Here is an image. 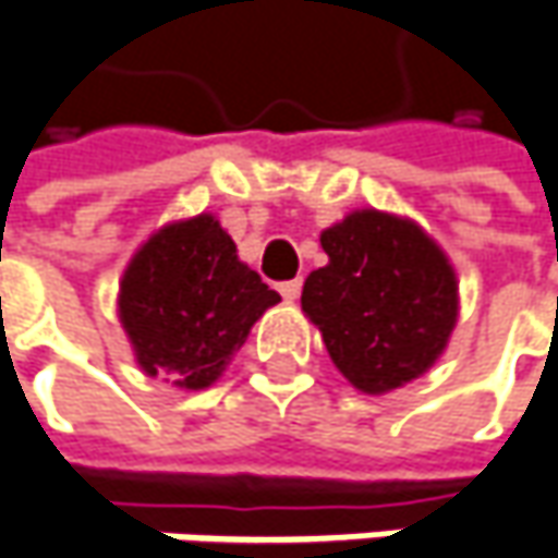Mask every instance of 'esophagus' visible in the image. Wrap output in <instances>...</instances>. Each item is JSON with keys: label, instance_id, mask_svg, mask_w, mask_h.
Returning <instances> with one entry per match:
<instances>
[{"label": "esophagus", "instance_id": "34e87169", "mask_svg": "<svg viewBox=\"0 0 558 558\" xmlns=\"http://www.w3.org/2000/svg\"><path fill=\"white\" fill-rule=\"evenodd\" d=\"M278 290H280V296H283L287 303H293V300L300 296V290H303V280H300V278L283 280V283H280Z\"/></svg>", "mask_w": 558, "mask_h": 558}]
</instances>
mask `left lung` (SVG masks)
<instances>
[{
  "label": "left lung",
  "instance_id": "1",
  "mask_svg": "<svg viewBox=\"0 0 558 558\" xmlns=\"http://www.w3.org/2000/svg\"><path fill=\"white\" fill-rule=\"evenodd\" d=\"M322 248L328 265L306 278L300 303L341 376L366 395L423 376L458 322L448 255L413 220L376 208L328 227Z\"/></svg>",
  "mask_w": 558,
  "mask_h": 558
}]
</instances>
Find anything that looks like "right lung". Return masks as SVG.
I'll return each mask as SVG.
<instances>
[{
    "instance_id": "1",
    "label": "right lung",
    "mask_w": 558,
    "mask_h": 558,
    "mask_svg": "<svg viewBox=\"0 0 558 558\" xmlns=\"http://www.w3.org/2000/svg\"><path fill=\"white\" fill-rule=\"evenodd\" d=\"M275 303L211 214L160 227L119 280V322L142 373L189 391L220 378Z\"/></svg>"
}]
</instances>
